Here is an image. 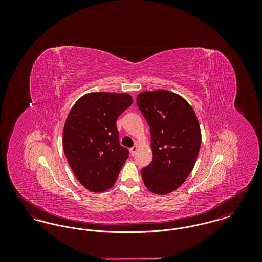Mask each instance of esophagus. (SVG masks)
I'll list each match as a JSON object with an SVG mask.
<instances>
[{
    "label": "esophagus",
    "instance_id": "obj_1",
    "mask_svg": "<svg viewBox=\"0 0 262 262\" xmlns=\"http://www.w3.org/2000/svg\"><path fill=\"white\" fill-rule=\"evenodd\" d=\"M137 149H138L137 145H135L134 147H132V148H130V153H132V155H133V156H135V155H136V153H137Z\"/></svg>",
    "mask_w": 262,
    "mask_h": 262
}]
</instances>
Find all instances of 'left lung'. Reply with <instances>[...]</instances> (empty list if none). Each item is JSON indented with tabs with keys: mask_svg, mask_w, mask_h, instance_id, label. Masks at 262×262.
<instances>
[{
	"mask_svg": "<svg viewBox=\"0 0 262 262\" xmlns=\"http://www.w3.org/2000/svg\"><path fill=\"white\" fill-rule=\"evenodd\" d=\"M137 104L147 121L153 159L141 170L145 187L167 194L184 184L200 149L201 133L196 115L182 96L167 90L139 93Z\"/></svg>",
	"mask_w": 262,
	"mask_h": 262,
	"instance_id": "obj_1",
	"label": "left lung"
}]
</instances>
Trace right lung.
Returning a JSON list of instances; mask_svg holds the SVG:
<instances>
[{"label":"right lung","mask_w":262,"mask_h":262,"mask_svg":"<svg viewBox=\"0 0 262 262\" xmlns=\"http://www.w3.org/2000/svg\"><path fill=\"white\" fill-rule=\"evenodd\" d=\"M133 104L126 93L93 92L75 102L66 120L62 146L79 183L93 192L114 186L128 157L121 146L117 119Z\"/></svg>","instance_id":"add662e5"}]
</instances>
